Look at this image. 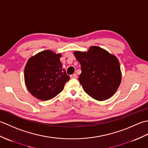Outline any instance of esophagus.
Masks as SVG:
<instances>
[{
  "label": "esophagus",
  "instance_id": "esophagus-1",
  "mask_svg": "<svg viewBox=\"0 0 148 148\" xmlns=\"http://www.w3.org/2000/svg\"><path fill=\"white\" fill-rule=\"evenodd\" d=\"M71 78H74V79H77V76L76 74H73L72 75H71L70 76Z\"/></svg>",
  "mask_w": 148,
  "mask_h": 148
}]
</instances>
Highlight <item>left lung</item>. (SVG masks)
Here are the masks:
<instances>
[{
    "mask_svg": "<svg viewBox=\"0 0 148 148\" xmlns=\"http://www.w3.org/2000/svg\"><path fill=\"white\" fill-rule=\"evenodd\" d=\"M74 54L81 65L79 81L84 92L100 101L114 95L121 81L118 58L98 46H91L87 52L76 51Z\"/></svg>",
    "mask_w": 148,
    "mask_h": 148,
    "instance_id": "1",
    "label": "left lung"
}]
</instances>
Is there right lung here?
<instances>
[{
	"instance_id": "obj_1",
	"label": "right lung",
	"mask_w": 148,
	"mask_h": 148,
	"mask_svg": "<svg viewBox=\"0 0 148 148\" xmlns=\"http://www.w3.org/2000/svg\"><path fill=\"white\" fill-rule=\"evenodd\" d=\"M61 54L46 50L32 56L25 67V83L37 99L48 100L60 93L70 79L60 62Z\"/></svg>"
}]
</instances>
